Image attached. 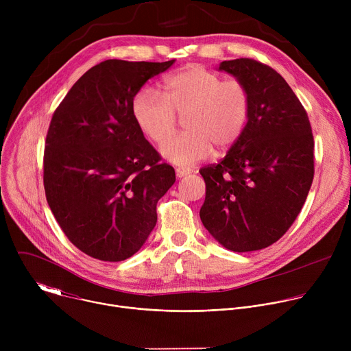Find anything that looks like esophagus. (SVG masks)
I'll use <instances>...</instances> for the list:
<instances>
[{"instance_id": "1", "label": "esophagus", "mask_w": 351, "mask_h": 351, "mask_svg": "<svg viewBox=\"0 0 351 351\" xmlns=\"http://www.w3.org/2000/svg\"><path fill=\"white\" fill-rule=\"evenodd\" d=\"M189 173H191V169H189V168H176V176L178 178L187 176Z\"/></svg>"}]
</instances>
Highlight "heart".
<instances>
[{
    "instance_id": "b5f03b06",
    "label": "heart",
    "mask_w": 351,
    "mask_h": 351,
    "mask_svg": "<svg viewBox=\"0 0 351 351\" xmlns=\"http://www.w3.org/2000/svg\"><path fill=\"white\" fill-rule=\"evenodd\" d=\"M176 114L184 116L186 132L171 141ZM138 129L172 164L187 167L206 160L214 145L225 149L241 136L250 115V93L239 79H223L199 65L186 66L164 80V94L140 90L132 101Z\"/></svg>"
}]
</instances>
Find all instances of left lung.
<instances>
[{
	"label": "left lung",
	"instance_id": "left-lung-1",
	"mask_svg": "<svg viewBox=\"0 0 351 351\" xmlns=\"http://www.w3.org/2000/svg\"><path fill=\"white\" fill-rule=\"evenodd\" d=\"M250 93V115L239 140L218 162L203 167L206 229L228 250L256 252L293 225L314 179L308 115L286 80L252 58L223 61Z\"/></svg>",
	"mask_w": 351,
	"mask_h": 351
}]
</instances>
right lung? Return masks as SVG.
Returning a JSON list of instances; mask_svg holds the SVG:
<instances>
[{
	"mask_svg": "<svg viewBox=\"0 0 351 351\" xmlns=\"http://www.w3.org/2000/svg\"><path fill=\"white\" fill-rule=\"evenodd\" d=\"M167 62L107 60L88 69L54 111L44 148L47 203L84 254L118 263L137 253L175 183L132 115L143 84Z\"/></svg>",
	"mask_w": 351,
	"mask_h": 351,
	"instance_id": "obj_1",
	"label": "right lung"
}]
</instances>
